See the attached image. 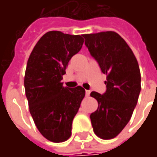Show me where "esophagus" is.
<instances>
[{
	"mask_svg": "<svg viewBox=\"0 0 157 157\" xmlns=\"http://www.w3.org/2000/svg\"><path fill=\"white\" fill-rule=\"evenodd\" d=\"M90 93H91V91H90V90H86V97H89Z\"/></svg>",
	"mask_w": 157,
	"mask_h": 157,
	"instance_id": "esophagus-1",
	"label": "esophagus"
}]
</instances>
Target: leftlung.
<instances>
[{
    "label": "left lung",
    "mask_w": 157,
    "mask_h": 157,
    "mask_svg": "<svg viewBox=\"0 0 157 157\" xmlns=\"http://www.w3.org/2000/svg\"><path fill=\"white\" fill-rule=\"evenodd\" d=\"M90 54L107 75L105 93L91 92L98 108L90 115L93 131L99 138L116 137L131 118L140 92V71L134 53L117 33L83 34Z\"/></svg>",
    "instance_id": "left-lung-1"
}]
</instances>
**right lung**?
<instances>
[{"instance_id": "1", "label": "right lung", "mask_w": 157, "mask_h": 157, "mask_svg": "<svg viewBox=\"0 0 157 157\" xmlns=\"http://www.w3.org/2000/svg\"><path fill=\"white\" fill-rule=\"evenodd\" d=\"M82 37L49 31L36 44L28 60L24 87L29 111L49 141L59 143L71 137L73 118L85 97L82 86L70 88L61 82L70 59L82 48Z\"/></svg>"}]
</instances>
